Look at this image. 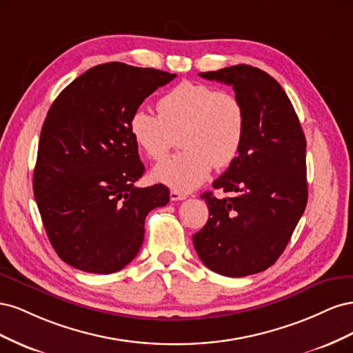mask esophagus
Returning <instances> with one entry per match:
<instances>
[{"label":"esophagus","instance_id":"34e87169","mask_svg":"<svg viewBox=\"0 0 353 353\" xmlns=\"http://www.w3.org/2000/svg\"><path fill=\"white\" fill-rule=\"evenodd\" d=\"M169 197L172 201H179V200H184L187 196L184 193H179V191H176V190H172V191H170Z\"/></svg>","mask_w":353,"mask_h":353}]
</instances>
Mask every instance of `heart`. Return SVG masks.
I'll use <instances>...</instances> for the list:
<instances>
[{
    "instance_id": "heart-1",
    "label": "heart",
    "mask_w": 353,
    "mask_h": 353,
    "mask_svg": "<svg viewBox=\"0 0 353 353\" xmlns=\"http://www.w3.org/2000/svg\"><path fill=\"white\" fill-rule=\"evenodd\" d=\"M130 132L153 162L168 154L178 137L183 150L157 165L153 176L178 191H190L208 178L213 166L227 168L236 160L245 134V110L231 91L185 81L157 101V114L135 110Z\"/></svg>"
}]
</instances>
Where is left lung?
<instances>
[{
    "mask_svg": "<svg viewBox=\"0 0 353 353\" xmlns=\"http://www.w3.org/2000/svg\"><path fill=\"white\" fill-rule=\"evenodd\" d=\"M231 85L245 110L240 153L213 188L231 197H201L206 225L193 236L209 270L245 276L270 268L284 252L307 203L306 140L287 94L268 73L249 65L199 73Z\"/></svg>",
    "mask_w": 353,
    "mask_h": 353,
    "instance_id": "obj_1",
    "label": "left lung"
}]
</instances>
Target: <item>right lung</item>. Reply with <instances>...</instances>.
I'll return each instance as SVG.
<instances>
[{"label":"right lung","instance_id":"right-lung-1","mask_svg":"<svg viewBox=\"0 0 353 353\" xmlns=\"http://www.w3.org/2000/svg\"><path fill=\"white\" fill-rule=\"evenodd\" d=\"M176 74L112 61L70 82L42 125L34 194L61 261L92 274L121 271L140 250L147 213L168 205L163 184L144 174L130 119Z\"/></svg>","mask_w":353,"mask_h":353}]
</instances>
